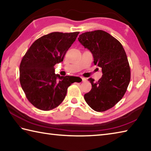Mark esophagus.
Masks as SVG:
<instances>
[{"mask_svg":"<svg viewBox=\"0 0 151 151\" xmlns=\"http://www.w3.org/2000/svg\"><path fill=\"white\" fill-rule=\"evenodd\" d=\"M81 79V80H82V81H83V82H85V81H87V79H85V78H81H81H80Z\"/></svg>","mask_w":151,"mask_h":151,"instance_id":"obj_1","label":"esophagus"}]
</instances>
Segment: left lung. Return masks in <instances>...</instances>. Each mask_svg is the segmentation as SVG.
I'll list each match as a JSON object with an SVG mask.
<instances>
[{"instance_id":"left-lung-1","label":"left lung","mask_w":151,"mask_h":151,"mask_svg":"<svg viewBox=\"0 0 151 151\" xmlns=\"http://www.w3.org/2000/svg\"><path fill=\"white\" fill-rule=\"evenodd\" d=\"M78 41L92 53L94 64L102 68L97 82L89 78L92 89L84 95L88 105L96 112H104L120 101L128 87L131 72L128 60L122 44L102 30L81 34Z\"/></svg>"}]
</instances>
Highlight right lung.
Returning a JSON list of instances; mask_svg holds the SVG:
<instances>
[{"label": "right lung", "mask_w": 151, "mask_h": 151, "mask_svg": "<svg viewBox=\"0 0 151 151\" xmlns=\"http://www.w3.org/2000/svg\"><path fill=\"white\" fill-rule=\"evenodd\" d=\"M79 32H52L33 42L19 66V81L25 96L38 109L50 110L59 106L74 81L72 76L55 73V65L63 61Z\"/></svg>", "instance_id": "obj_1"}]
</instances>
